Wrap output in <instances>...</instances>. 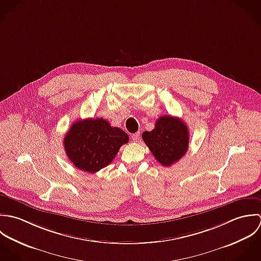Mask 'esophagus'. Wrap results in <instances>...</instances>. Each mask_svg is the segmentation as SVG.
Masks as SVG:
<instances>
[{
  "label": "esophagus",
  "instance_id": "esophagus-1",
  "mask_svg": "<svg viewBox=\"0 0 261 261\" xmlns=\"http://www.w3.org/2000/svg\"><path fill=\"white\" fill-rule=\"evenodd\" d=\"M131 138H132V140H133L134 142H138L139 139H140V133L137 132V133L132 134V135H131Z\"/></svg>",
  "mask_w": 261,
  "mask_h": 261
}]
</instances>
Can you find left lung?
I'll use <instances>...</instances> for the list:
<instances>
[{"mask_svg": "<svg viewBox=\"0 0 261 261\" xmlns=\"http://www.w3.org/2000/svg\"><path fill=\"white\" fill-rule=\"evenodd\" d=\"M142 139L160 164L170 166L188 151L189 129L182 120L164 115L153 130L142 133Z\"/></svg>", "mask_w": 261, "mask_h": 261, "instance_id": "left-lung-1", "label": "left lung"}]
</instances>
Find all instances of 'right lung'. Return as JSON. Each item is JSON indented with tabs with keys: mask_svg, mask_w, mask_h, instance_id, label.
Listing matches in <instances>:
<instances>
[{
	"mask_svg": "<svg viewBox=\"0 0 261 261\" xmlns=\"http://www.w3.org/2000/svg\"><path fill=\"white\" fill-rule=\"evenodd\" d=\"M129 136L103 118L72 123L63 145L68 159L81 170L95 173L109 165Z\"/></svg>",
	"mask_w": 261,
	"mask_h": 261,
	"instance_id": "obj_1",
	"label": "right lung"
}]
</instances>
